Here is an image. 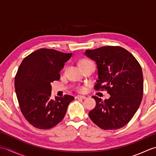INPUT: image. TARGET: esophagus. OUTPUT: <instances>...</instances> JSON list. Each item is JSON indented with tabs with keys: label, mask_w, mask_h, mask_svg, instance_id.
<instances>
[{
	"label": "esophagus",
	"mask_w": 156,
	"mask_h": 156,
	"mask_svg": "<svg viewBox=\"0 0 156 156\" xmlns=\"http://www.w3.org/2000/svg\"><path fill=\"white\" fill-rule=\"evenodd\" d=\"M86 97L85 96H82V95H78V96H76V98H82V99H85Z\"/></svg>",
	"instance_id": "obj_1"
}]
</instances>
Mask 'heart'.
Wrapping results in <instances>:
<instances>
[{
  "mask_svg": "<svg viewBox=\"0 0 156 156\" xmlns=\"http://www.w3.org/2000/svg\"><path fill=\"white\" fill-rule=\"evenodd\" d=\"M88 64H94L91 60L88 59H82L80 61V62H79V65H80V66L88 65ZM77 90L80 92H83L85 91V88L83 87H79L77 88Z\"/></svg>",
  "mask_w": 156,
  "mask_h": 156,
  "instance_id": "heart-1",
  "label": "heart"
}]
</instances>
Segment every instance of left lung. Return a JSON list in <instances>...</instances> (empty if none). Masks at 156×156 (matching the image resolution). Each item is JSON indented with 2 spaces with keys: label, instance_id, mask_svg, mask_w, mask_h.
Instances as JSON below:
<instances>
[{
  "label": "left lung",
  "instance_id": "obj_1",
  "mask_svg": "<svg viewBox=\"0 0 156 156\" xmlns=\"http://www.w3.org/2000/svg\"><path fill=\"white\" fill-rule=\"evenodd\" d=\"M85 55L97 63L98 80L94 89L107 90L108 99L92 97L96 107L89 117L105 130L124 127L140 106L144 93V77L140 63L130 52L119 46L87 49Z\"/></svg>",
  "mask_w": 156,
  "mask_h": 156
}]
</instances>
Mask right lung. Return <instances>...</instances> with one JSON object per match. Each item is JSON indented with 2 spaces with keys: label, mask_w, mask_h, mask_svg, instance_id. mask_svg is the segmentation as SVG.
<instances>
[{
  "label": "right lung",
  "mask_w": 156,
  "mask_h": 156,
  "mask_svg": "<svg viewBox=\"0 0 156 156\" xmlns=\"http://www.w3.org/2000/svg\"><path fill=\"white\" fill-rule=\"evenodd\" d=\"M72 54L41 48L25 57L15 78V88L23 115L34 127L48 129L58 125L66 115L70 95L51 98L54 81Z\"/></svg>",
  "instance_id": "1"
}]
</instances>
